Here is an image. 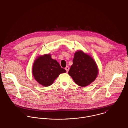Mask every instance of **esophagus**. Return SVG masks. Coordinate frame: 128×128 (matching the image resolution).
Segmentation results:
<instances>
[{
	"mask_svg": "<svg viewBox=\"0 0 128 128\" xmlns=\"http://www.w3.org/2000/svg\"><path fill=\"white\" fill-rule=\"evenodd\" d=\"M65 70H66L67 72H68V71H69V66H66V68H65Z\"/></svg>",
	"mask_w": 128,
	"mask_h": 128,
	"instance_id": "esophagus-1",
	"label": "esophagus"
}]
</instances>
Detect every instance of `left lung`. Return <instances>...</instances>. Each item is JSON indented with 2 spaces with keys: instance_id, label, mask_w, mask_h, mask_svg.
Here are the masks:
<instances>
[{
  "instance_id": "1",
  "label": "left lung",
  "mask_w": 128,
  "mask_h": 128,
  "mask_svg": "<svg viewBox=\"0 0 128 128\" xmlns=\"http://www.w3.org/2000/svg\"><path fill=\"white\" fill-rule=\"evenodd\" d=\"M98 73L97 65L90 56L82 51L75 53L68 74L76 84L81 87L87 86L96 79Z\"/></svg>"
}]
</instances>
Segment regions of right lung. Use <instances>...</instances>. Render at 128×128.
Returning a JSON list of instances; mask_svg holds the SVG:
<instances>
[{"label": "right lung", "instance_id": "obj_1", "mask_svg": "<svg viewBox=\"0 0 128 128\" xmlns=\"http://www.w3.org/2000/svg\"><path fill=\"white\" fill-rule=\"evenodd\" d=\"M66 71L59 63L51 58L50 54L38 57L35 60L32 74L35 80L41 85L47 87L52 85L58 76Z\"/></svg>", "mask_w": 128, "mask_h": 128}]
</instances>
